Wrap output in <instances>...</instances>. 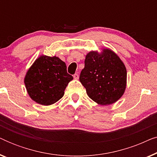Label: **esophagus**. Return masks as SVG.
<instances>
[{"label": "esophagus", "instance_id": "obj_1", "mask_svg": "<svg viewBox=\"0 0 157 157\" xmlns=\"http://www.w3.org/2000/svg\"><path fill=\"white\" fill-rule=\"evenodd\" d=\"M78 74H75L74 75V79H76V80H77V79L78 78Z\"/></svg>", "mask_w": 157, "mask_h": 157}]
</instances>
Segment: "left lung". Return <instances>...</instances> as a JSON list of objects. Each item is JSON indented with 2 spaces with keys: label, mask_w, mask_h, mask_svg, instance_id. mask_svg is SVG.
Wrapping results in <instances>:
<instances>
[{
  "label": "left lung",
  "mask_w": 157,
  "mask_h": 157,
  "mask_svg": "<svg viewBox=\"0 0 157 157\" xmlns=\"http://www.w3.org/2000/svg\"><path fill=\"white\" fill-rule=\"evenodd\" d=\"M79 80L89 98L101 105L114 103L123 95L126 85V69L119 57L109 49L101 55L91 51Z\"/></svg>",
  "instance_id": "left-lung-1"
}]
</instances>
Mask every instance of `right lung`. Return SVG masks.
<instances>
[{"label": "right lung", "instance_id": "1", "mask_svg": "<svg viewBox=\"0 0 157 157\" xmlns=\"http://www.w3.org/2000/svg\"><path fill=\"white\" fill-rule=\"evenodd\" d=\"M72 79L63 61L56 56H42L28 71L24 82L34 101L48 106L63 97L64 90Z\"/></svg>", "mask_w": 157, "mask_h": 157}]
</instances>
